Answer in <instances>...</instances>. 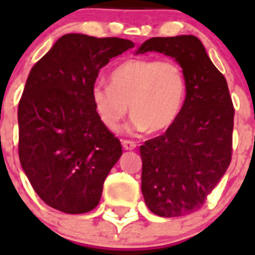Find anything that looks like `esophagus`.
Here are the masks:
<instances>
[{
    "mask_svg": "<svg viewBox=\"0 0 255 255\" xmlns=\"http://www.w3.org/2000/svg\"><path fill=\"white\" fill-rule=\"evenodd\" d=\"M122 145L126 151H132L136 148V143L132 140H122Z\"/></svg>",
    "mask_w": 255,
    "mask_h": 255,
    "instance_id": "34e87169",
    "label": "esophagus"
}]
</instances>
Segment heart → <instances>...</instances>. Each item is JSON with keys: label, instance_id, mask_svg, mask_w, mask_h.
<instances>
[{"label": "heart", "instance_id": "heart-1", "mask_svg": "<svg viewBox=\"0 0 255 255\" xmlns=\"http://www.w3.org/2000/svg\"><path fill=\"white\" fill-rule=\"evenodd\" d=\"M185 92V77L176 62L129 59L112 70L110 86H92L91 100L108 129L119 127L129 104V129L161 132L178 118Z\"/></svg>", "mask_w": 255, "mask_h": 255}]
</instances>
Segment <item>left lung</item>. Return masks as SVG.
Returning <instances> with one entry per match:
<instances>
[{"mask_svg":"<svg viewBox=\"0 0 255 255\" xmlns=\"http://www.w3.org/2000/svg\"><path fill=\"white\" fill-rule=\"evenodd\" d=\"M173 58L182 69L186 95L164 135L140 147L141 192L152 213L181 217L200 209L232 160L234 108L225 77L194 35L155 37L135 54Z\"/></svg>","mask_w":255,"mask_h":255,"instance_id":"1","label":"left lung"}]
</instances>
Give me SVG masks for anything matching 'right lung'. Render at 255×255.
<instances>
[{"label":"right lung","instance_id":"add662e5","mask_svg":"<svg viewBox=\"0 0 255 255\" xmlns=\"http://www.w3.org/2000/svg\"><path fill=\"white\" fill-rule=\"evenodd\" d=\"M135 43L123 38L62 35L30 70L18 104L19 161L37 194L54 209L95 208L122 156L119 139L91 100L99 70Z\"/></svg>","mask_w":255,"mask_h":255}]
</instances>
